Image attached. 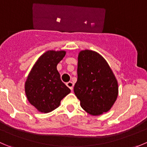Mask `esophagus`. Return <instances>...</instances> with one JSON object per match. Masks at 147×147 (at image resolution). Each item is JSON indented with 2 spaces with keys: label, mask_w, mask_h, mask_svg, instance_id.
<instances>
[{
  "label": "esophagus",
  "mask_w": 147,
  "mask_h": 147,
  "mask_svg": "<svg viewBox=\"0 0 147 147\" xmlns=\"http://www.w3.org/2000/svg\"><path fill=\"white\" fill-rule=\"evenodd\" d=\"M66 85H67V86L68 88H69V89L71 90H72L73 89L74 84H73V82H70V81H69V82H67V83H66Z\"/></svg>",
  "instance_id": "34e87169"
}]
</instances>
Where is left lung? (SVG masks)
I'll return each instance as SVG.
<instances>
[{
    "label": "left lung",
    "instance_id": "1",
    "mask_svg": "<svg viewBox=\"0 0 147 147\" xmlns=\"http://www.w3.org/2000/svg\"><path fill=\"white\" fill-rule=\"evenodd\" d=\"M118 90L115 75L102 56L90 50L80 52L74 92L85 111L98 116L109 111L117 98Z\"/></svg>",
    "mask_w": 147,
    "mask_h": 147
}]
</instances>
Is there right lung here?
Instances as JSON below:
<instances>
[{"mask_svg":"<svg viewBox=\"0 0 147 147\" xmlns=\"http://www.w3.org/2000/svg\"><path fill=\"white\" fill-rule=\"evenodd\" d=\"M65 51H48L42 55L33 67L25 83L28 101L39 111L49 113L57 108L70 89L61 80L57 69L63 59Z\"/></svg>","mask_w":147,"mask_h":147,"instance_id":"add662e5","label":"right lung"}]
</instances>
